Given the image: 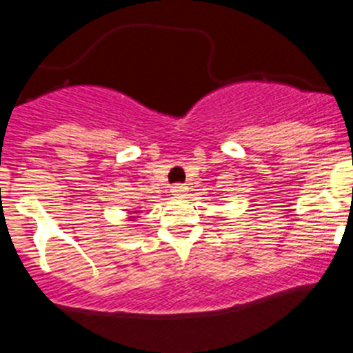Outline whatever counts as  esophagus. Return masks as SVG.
<instances>
[{
    "mask_svg": "<svg viewBox=\"0 0 353 353\" xmlns=\"http://www.w3.org/2000/svg\"><path fill=\"white\" fill-rule=\"evenodd\" d=\"M171 192H173L174 198H183L187 194V187L182 183H176V185L171 187Z\"/></svg>",
    "mask_w": 353,
    "mask_h": 353,
    "instance_id": "esophagus-1",
    "label": "esophagus"
}]
</instances>
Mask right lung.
<instances>
[{
    "label": "right lung",
    "instance_id": "right-lung-1",
    "mask_svg": "<svg viewBox=\"0 0 353 353\" xmlns=\"http://www.w3.org/2000/svg\"><path fill=\"white\" fill-rule=\"evenodd\" d=\"M138 212H139V210H136V212H134V214H138ZM129 219H134V217H129Z\"/></svg>",
    "mask_w": 353,
    "mask_h": 353
}]
</instances>
